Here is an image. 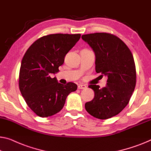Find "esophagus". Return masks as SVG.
Masks as SVG:
<instances>
[{
    "mask_svg": "<svg viewBox=\"0 0 151 151\" xmlns=\"http://www.w3.org/2000/svg\"><path fill=\"white\" fill-rule=\"evenodd\" d=\"M86 88H87V86L85 85L79 84L78 85V89H85Z\"/></svg>",
    "mask_w": 151,
    "mask_h": 151,
    "instance_id": "34e87169",
    "label": "esophagus"
}]
</instances>
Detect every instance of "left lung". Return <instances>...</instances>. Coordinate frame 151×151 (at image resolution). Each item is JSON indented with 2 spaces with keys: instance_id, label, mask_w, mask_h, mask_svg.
Masks as SVG:
<instances>
[{
  "instance_id": "obj_1",
  "label": "left lung",
  "mask_w": 151,
  "mask_h": 151,
  "mask_svg": "<svg viewBox=\"0 0 151 151\" xmlns=\"http://www.w3.org/2000/svg\"><path fill=\"white\" fill-rule=\"evenodd\" d=\"M96 54V72L108 77L106 86L90 85L95 96L85 107L89 114L100 119L116 115L127 105L136 83L133 55L125 43L115 35L97 32L82 35Z\"/></svg>"
}]
</instances>
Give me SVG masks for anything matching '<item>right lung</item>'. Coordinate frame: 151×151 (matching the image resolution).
Here are the masks:
<instances>
[{"instance_id": "obj_1", "label": "right lung", "mask_w": 151, "mask_h": 151, "mask_svg": "<svg viewBox=\"0 0 151 151\" xmlns=\"http://www.w3.org/2000/svg\"><path fill=\"white\" fill-rule=\"evenodd\" d=\"M81 38L80 34H52L31 45L22 60L19 87L29 108L40 117L60 112L67 96L77 89L75 83H58L51 74L59 71L65 55Z\"/></svg>"}]
</instances>
